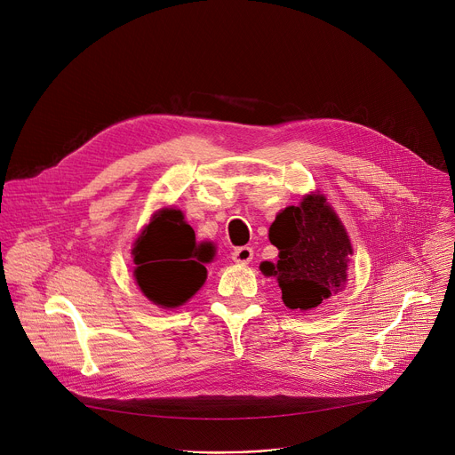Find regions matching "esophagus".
Here are the masks:
<instances>
[{
	"instance_id": "obj_1",
	"label": "esophagus",
	"mask_w": 455,
	"mask_h": 455,
	"mask_svg": "<svg viewBox=\"0 0 455 455\" xmlns=\"http://www.w3.org/2000/svg\"><path fill=\"white\" fill-rule=\"evenodd\" d=\"M252 258H254V251L251 249V246H239V249H235V251L232 252V259H234L235 263H239V265L251 263Z\"/></svg>"
}]
</instances>
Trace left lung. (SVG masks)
<instances>
[{
  "label": "left lung",
  "instance_id": "8db88e82",
  "mask_svg": "<svg viewBox=\"0 0 455 455\" xmlns=\"http://www.w3.org/2000/svg\"><path fill=\"white\" fill-rule=\"evenodd\" d=\"M268 237L277 246L279 259L275 265L265 261L259 268L277 277L288 308L312 310L341 291L352 246L324 196L310 194L299 206H286Z\"/></svg>",
  "mask_w": 455,
  "mask_h": 455
}]
</instances>
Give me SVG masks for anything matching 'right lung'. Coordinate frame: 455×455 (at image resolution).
I'll use <instances>...</instances> for the list:
<instances>
[{
  "label": "right lung",
  "mask_w": 455,
  "mask_h": 455,
  "mask_svg": "<svg viewBox=\"0 0 455 455\" xmlns=\"http://www.w3.org/2000/svg\"><path fill=\"white\" fill-rule=\"evenodd\" d=\"M211 243H196V234L183 221L181 211L154 214L134 246L136 281L156 305L174 308L188 301L206 279L201 263L212 259Z\"/></svg>",
  "instance_id": "1"
}]
</instances>
